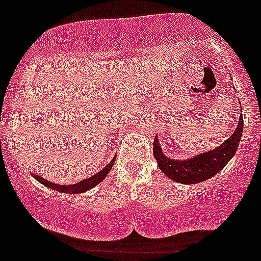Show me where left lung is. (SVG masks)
I'll use <instances>...</instances> for the list:
<instances>
[{
    "mask_svg": "<svg viewBox=\"0 0 261 261\" xmlns=\"http://www.w3.org/2000/svg\"><path fill=\"white\" fill-rule=\"evenodd\" d=\"M242 132H243V117H239L238 126L231 136L223 144L213 149L205 151L199 155L192 156L190 159H171L163 154L158 137L154 138L153 154L156 159L159 168L163 174L171 180L181 184H196L208 180L209 177L214 176L222 170L232 155L235 154L238 145L241 142Z\"/></svg>",
    "mask_w": 261,
    "mask_h": 261,
    "instance_id": "1",
    "label": "left lung"
}]
</instances>
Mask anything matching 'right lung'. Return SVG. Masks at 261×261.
Here are the masks:
<instances>
[{"label":"right lung","instance_id":"add662e5","mask_svg":"<svg viewBox=\"0 0 261 261\" xmlns=\"http://www.w3.org/2000/svg\"><path fill=\"white\" fill-rule=\"evenodd\" d=\"M114 163H115V158L112 159V161H111V162L108 163L105 168H103V170H100L99 172H96L94 176L89 177V179H85V180H82V181H78V183H75V184H70V186H68V184H66V186H61V184L52 183V181H48L47 179L39 176V175H32V176L35 177L38 181H40L43 186L50 188V190L59 191V192H62V193H82V192H86V191L91 190V188H94L95 186H98L100 181L105 180V177L107 176V174L110 172L111 168H112Z\"/></svg>","mask_w":261,"mask_h":261}]
</instances>
